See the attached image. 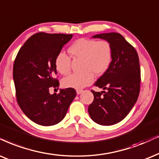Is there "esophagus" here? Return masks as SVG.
I'll use <instances>...</instances> for the list:
<instances>
[{"label": "esophagus", "instance_id": "34e87169", "mask_svg": "<svg viewBox=\"0 0 159 159\" xmlns=\"http://www.w3.org/2000/svg\"><path fill=\"white\" fill-rule=\"evenodd\" d=\"M82 92H83V90H82V89H77V90H76V92H77L78 94H81Z\"/></svg>", "mask_w": 159, "mask_h": 159}]
</instances>
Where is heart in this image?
<instances>
[{"label":"heart","mask_w":159,"mask_h":159,"mask_svg":"<svg viewBox=\"0 0 159 159\" xmlns=\"http://www.w3.org/2000/svg\"><path fill=\"white\" fill-rule=\"evenodd\" d=\"M70 55L75 59H82L81 73H73L62 80L66 88L81 89L93 83L94 74L100 76L105 74L111 64L113 48L108 40L97 41L88 38H81L69 48ZM56 70L63 75L71 70V59L65 52H59L54 61Z\"/></svg>","instance_id":"heart-1"}]
</instances>
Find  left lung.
Wrapping results in <instances>:
<instances>
[{"instance_id": "obj_1", "label": "left lung", "mask_w": 159, "mask_h": 159, "mask_svg": "<svg viewBox=\"0 0 159 159\" xmlns=\"http://www.w3.org/2000/svg\"><path fill=\"white\" fill-rule=\"evenodd\" d=\"M108 40L113 48L111 64L95 85L107 91L91 90L94 100L88 108L92 120L102 125H111L124 119L138 99L141 70L138 53L121 34L115 32L93 36Z\"/></svg>"}]
</instances>
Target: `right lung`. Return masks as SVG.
Here are the masks:
<instances>
[{
  "mask_svg": "<svg viewBox=\"0 0 159 159\" xmlns=\"http://www.w3.org/2000/svg\"><path fill=\"white\" fill-rule=\"evenodd\" d=\"M73 34L39 32L27 39L16 56L13 66L16 98L30 120L44 126L64 119L76 95L73 88L51 94V87L59 89L54 61Z\"/></svg>",
  "mask_w": 159,
  "mask_h": 159,
  "instance_id": "1",
  "label": "right lung"
}]
</instances>
